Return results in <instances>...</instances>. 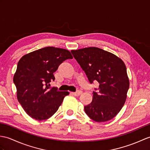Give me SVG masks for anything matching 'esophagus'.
<instances>
[{
  "mask_svg": "<svg viewBox=\"0 0 150 150\" xmlns=\"http://www.w3.org/2000/svg\"><path fill=\"white\" fill-rule=\"evenodd\" d=\"M82 93V91H81V90H79V91H77L76 92H75V93H71L72 95L75 96H78L79 95H81Z\"/></svg>",
  "mask_w": 150,
  "mask_h": 150,
  "instance_id": "1",
  "label": "esophagus"
}]
</instances>
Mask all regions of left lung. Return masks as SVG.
I'll return each instance as SVG.
<instances>
[{
    "label": "left lung",
    "instance_id": "8db88e82",
    "mask_svg": "<svg viewBox=\"0 0 150 150\" xmlns=\"http://www.w3.org/2000/svg\"><path fill=\"white\" fill-rule=\"evenodd\" d=\"M71 52L89 82L99 83L98 91L93 93L92 102L84 107L85 112L96 122L112 120L123 107L130 86L124 62L116 55L97 47Z\"/></svg>",
    "mask_w": 150,
    "mask_h": 150
}]
</instances>
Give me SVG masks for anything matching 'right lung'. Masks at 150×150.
Wrapping results in <instances>:
<instances>
[{
    "label": "right lung",
    "mask_w": 150,
    "mask_h": 150,
    "mask_svg": "<svg viewBox=\"0 0 150 150\" xmlns=\"http://www.w3.org/2000/svg\"><path fill=\"white\" fill-rule=\"evenodd\" d=\"M70 52L63 48L47 47L24 55L17 64L13 82L16 96L25 112L33 119L47 120L56 112L68 91L51 88L54 73L68 59Z\"/></svg>",
    "instance_id": "1"
}]
</instances>
